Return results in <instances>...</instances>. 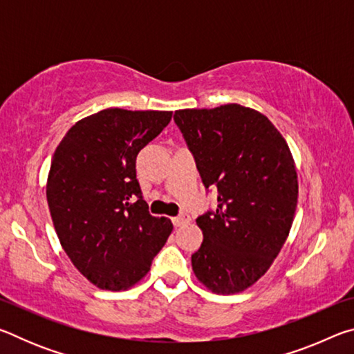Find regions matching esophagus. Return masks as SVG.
<instances>
[{"mask_svg":"<svg viewBox=\"0 0 354 354\" xmlns=\"http://www.w3.org/2000/svg\"><path fill=\"white\" fill-rule=\"evenodd\" d=\"M171 221H173V225H175V226H183L185 223H189L190 217H189V214H179L178 217H173Z\"/></svg>","mask_w":354,"mask_h":354,"instance_id":"obj_1","label":"esophagus"}]
</instances>
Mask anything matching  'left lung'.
<instances>
[{
	"label": "left lung",
	"mask_w": 354,
	"mask_h": 354,
	"mask_svg": "<svg viewBox=\"0 0 354 354\" xmlns=\"http://www.w3.org/2000/svg\"><path fill=\"white\" fill-rule=\"evenodd\" d=\"M173 118L218 201L196 218L205 239L192 268L209 290L242 292L270 268L289 236L298 201L292 153L270 120L241 104L183 109Z\"/></svg>",
	"instance_id": "left-lung-1"
}]
</instances>
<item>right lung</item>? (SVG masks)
Masks as SVG:
<instances>
[{"mask_svg":"<svg viewBox=\"0 0 354 354\" xmlns=\"http://www.w3.org/2000/svg\"><path fill=\"white\" fill-rule=\"evenodd\" d=\"M171 113L100 111L73 124L53 156L46 183L53 225L73 266L100 289L139 283L171 234L169 218L148 212L136 175L137 154Z\"/></svg>","mask_w":354,"mask_h":354,"instance_id":"right-lung-1","label":"right lung"}]
</instances>
